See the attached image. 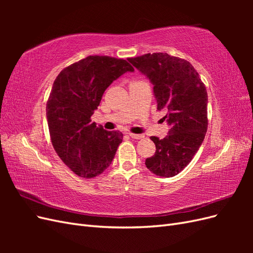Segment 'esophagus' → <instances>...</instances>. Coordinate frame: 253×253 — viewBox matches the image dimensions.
<instances>
[{"mask_svg":"<svg viewBox=\"0 0 253 253\" xmlns=\"http://www.w3.org/2000/svg\"><path fill=\"white\" fill-rule=\"evenodd\" d=\"M128 136L131 137L133 139H141L143 138V135L141 134H133V133H128Z\"/></svg>","mask_w":253,"mask_h":253,"instance_id":"34e87169","label":"esophagus"}]
</instances>
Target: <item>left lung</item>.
<instances>
[{
    "label": "left lung",
    "instance_id": "obj_1",
    "mask_svg": "<svg viewBox=\"0 0 253 253\" xmlns=\"http://www.w3.org/2000/svg\"><path fill=\"white\" fill-rule=\"evenodd\" d=\"M153 84L157 110H166L169 132L164 139L151 136L156 152L145 159L148 169L160 177L182 171L202 145L208 127V95L198 73L188 61L167 52L129 58Z\"/></svg>",
    "mask_w": 253,
    "mask_h": 253
}]
</instances>
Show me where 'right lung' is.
I'll return each instance as SVG.
<instances>
[{"instance_id": "obj_1", "label": "right lung", "mask_w": 253, "mask_h": 253, "mask_svg": "<svg viewBox=\"0 0 253 253\" xmlns=\"http://www.w3.org/2000/svg\"><path fill=\"white\" fill-rule=\"evenodd\" d=\"M134 68L126 60L88 56L58 75L46 104L53 149L63 163L83 178L108 169L124 135L97 127L90 117L113 81Z\"/></svg>"}]
</instances>
